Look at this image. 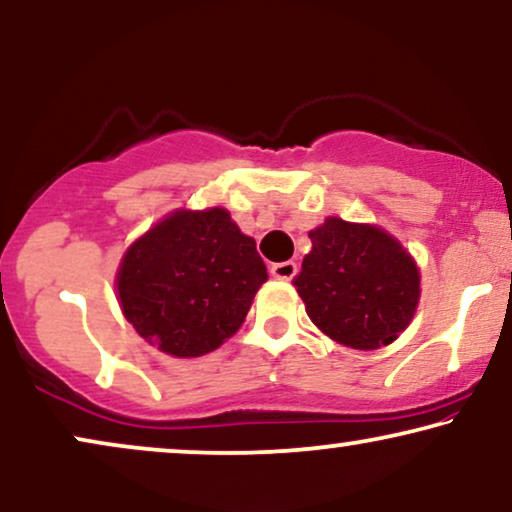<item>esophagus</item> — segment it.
I'll list each match as a JSON object with an SVG mask.
<instances>
[{"label": "esophagus", "mask_w": 512, "mask_h": 512, "mask_svg": "<svg viewBox=\"0 0 512 512\" xmlns=\"http://www.w3.org/2000/svg\"><path fill=\"white\" fill-rule=\"evenodd\" d=\"M271 276L278 278V281H292L297 274V264L295 262H278L271 264Z\"/></svg>", "instance_id": "esophagus-1"}]
</instances>
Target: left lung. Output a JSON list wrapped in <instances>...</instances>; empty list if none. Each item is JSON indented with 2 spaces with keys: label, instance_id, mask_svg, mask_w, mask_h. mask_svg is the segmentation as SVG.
<instances>
[{
  "label": "left lung",
  "instance_id": "obj_1",
  "mask_svg": "<svg viewBox=\"0 0 512 512\" xmlns=\"http://www.w3.org/2000/svg\"><path fill=\"white\" fill-rule=\"evenodd\" d=\"M309 238L311 252L292 283L313 325L360 351L398 339L421 295L417 262L398 238L342 217H327Z\"/></svg>",
  "mask_w": 512,
  "mask_h": 512
}]
</instances>
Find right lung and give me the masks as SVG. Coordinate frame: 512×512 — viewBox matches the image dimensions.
Masks as SVG:
<instances>
[{
	"mask_svg": "<svg viewBox=\"0 0 512 512\" xmlns=\"http://www.w3.org/2000/svg\"><path fill=\"white\" fill-rule=\"evenodd\" d=\"M264 281L255 238L241 234L227 210H175L126 250L117 292L145 342L196 358L243 325Z\"/></svg>",
	"mask_w": 512,
	"mask_h": 512,
	"instance_id": "obj_1",
	"label": "right lung"
}]
</instances>
